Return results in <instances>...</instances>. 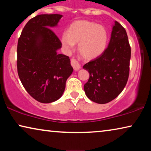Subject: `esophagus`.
I'll return each mask as SVG.
<instances>
[{
  "label": "esophagus",
  "mask_w": 151,
  "mask_h": 151,
  "mask_svg": "<svg viewBox=\"0 0 151 151\" xmlns=\"http://www.w3.org/2000/svg\"><path fill=\"white\" fill-rule=\"evenodd\" d=\"M71 65L75 71H78V70H79L80 69V65L79 63H78L77 60L74 58H72L71 60Z\"/></svg>",
  "instance_id": "esophagus-1"
}]
</instances>
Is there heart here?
<instances>
[{"label":"heart","instance_id":"heart-1","mask_svg":"<svg viewBox=\"0 0 151 151\" xmlns=\"http://www.w3.org/2000/svg\"><path fill=\"white\" fill-rule=\"evenodd\" d=\"M108 32L102 24L87 20H80L69 27L62 36V43L67 50H71L78 42V51L85 58L98 57L106 49Z\"/></svg>","mask_w":151,"mask_h":151}]
</instances>
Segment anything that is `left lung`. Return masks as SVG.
I'll return each instance as SVG.
<instances>
[{"label":"left lung","instance_id":"obj_1","mask_svg":"<svg viewBox=\"0 0 151 151\" xmlns=\"http://www.w3.org/2000/svg\"><path fill=\"white\" fill-rule=\"evenodd\" d=\"M131 53L127 32L115 21L109 46L83 67L89 73L84 89L91 100L106 104L121 93L129 79Z\"/></svg>","mask_w":151,"mask_h":151}]
</instances>
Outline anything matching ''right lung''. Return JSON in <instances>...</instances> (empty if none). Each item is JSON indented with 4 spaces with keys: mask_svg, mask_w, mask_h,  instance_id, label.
I'll return each mask as SVG.
<instances>
[{
    "mask_svg": "<svg viewBox=\"0 0 151 151\" xmlns=\"http://www.w3.org/2000/svg\"><path fill=\"white\" fill-rule=\"evenodd\" d=\"M62 16H35L24 27L18 40V76L28 93L42 103L60 98L73 70L69 57L57 53L62 42L50 28L57 25Z\"/></svg>",
    "mask_w": 151,
    "mask_h": 151,
    "instance_id": "add662e5",
    "label": "right lung"
}]
</instances>
